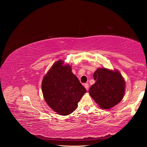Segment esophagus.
Returning a JSON list of instances; mask_svg holds the SVG:
<instances>
[{
  "label": "esophagus",
  "instance_id": "1",
  "mask_svg": "<svg viewBox=\"0 0 147 147\" xmlns=\"http://www.w3.org/2000/svg\"><path fill=\"white\" fill-rule=\"evenodd\" d=\"M84 88H86V90H88V88H89V84H88V83L84 84Z\"/></svg>",
  "mask_w": 147,
  "mask_h": 147
}]
</instances>
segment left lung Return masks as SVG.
I'll use <instances>...</instances> for the list:
<instances>
[{
	"instance_id": "obj_1",
	"label": "left lung",
	"mask_w": 147,
	"mask_h": 147,
	"mask_svg": "<svg viewBox=\"0 0 147 147\" xmlns=\"http://www.w3.org/2000/svg\"><path fill=\"white\" fill-rule=\"evenodd\" d=\"M96 82L89 93L101 109H110L122 100L125 90V82L118 70L97 69L94 73Z\"/></svg>"
}]
</instances>
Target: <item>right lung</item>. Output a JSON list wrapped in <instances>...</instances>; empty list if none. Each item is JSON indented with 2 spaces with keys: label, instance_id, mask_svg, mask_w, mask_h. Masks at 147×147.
<instances>
[{
  "label": "right lung",
  "instance_id": "add662e5",
  "mask_svg": "<svg viewBox=\"0 0 147 147\" xmlns=\"http://www.w3.org/2000/svg\"><path fill=\"white\" fill-rule=\"evenodd\" d=\"M59 60L53 65L42 83L45 100L50 107L61 115H68L77 109L86 89L72 72L69 65Z\"/></svg>",
  "mask_w": 147,
  "mask_h": 147
}]
</instances>
